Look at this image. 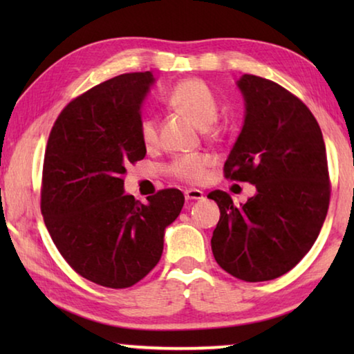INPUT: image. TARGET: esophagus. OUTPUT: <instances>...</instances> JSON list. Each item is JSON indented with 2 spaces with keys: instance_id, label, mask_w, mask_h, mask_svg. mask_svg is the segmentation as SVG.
<instances>
[{
  "instance_id": "obj_1",
  "label": "esophagus",
  "mask_w": 354,
  "mask_h": 354,
  "mask_svg": "<svg viewBox=\"0 0 354 354\" xmlns=\"http://www.w3.org/2000/svg\"><path fill=\"white\" fill-rule=\"evenodd\" d=\"M184 196L187 201H200L205 198V195H203V192L200 189H189L184 192Z\"/></svg>"
}]
</instances>
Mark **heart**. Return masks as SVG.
Masks as SVG:
<instances>
[{
  "label": "heart",
  "mask_w": 354,
  "mask_h": 354,
  "mask_svg": "<svg viewBox=\"0 0 354 354\" xmlns=\"http://www.w3.org/2000/svg\"><path fill=\"white\" fill-rule=\"evenodd\" d=\"M165 103L171 109L184 113L196 127L207 129L217 120L218 106L214 93L200 80H183L176 82L165 95ZM140 140L147 148L158 143V123L153 117H145L139 127ZM212 159L205 154L183 156L171 164L170 170L179 179L189 183H200L206 178Z\"/></svg>",
  "instance_id": "obj_1"
}]
</instances>
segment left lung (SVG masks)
<instances>
[{
    "instance_id": "1",
    "label": "left lung",
    "mask_w": 354,
    "mask_h": 354,
    "mask_svg": "<svg viewBox=\"0 0 354 354\" xmlns=\"http://www.w3.org/2000/svg\"><path fill=\"white\" fill-rule=\"evenodd\" d=\"M243 124L225 162V176L256 185L234 206L223 190L207 198L220 209L211 239L215 261L248 283L292 270L313 248L329 206L326 148L319 123L277 82L242 75Z\"/></svg>"
}]
</instances>
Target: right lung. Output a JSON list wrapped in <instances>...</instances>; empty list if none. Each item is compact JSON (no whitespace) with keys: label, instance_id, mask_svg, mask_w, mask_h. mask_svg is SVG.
Returning a JSON list of instances; mask_svg holds the SVG:
<instances>
[{"label":"right lung","instance_id":"add662e5","mask_svg":"<svg viewBox=\"0 0 354 354\" xmlns=\"http://www.w3.org/2000/svg\"><path fill=\"white\" fill-rule=\"evenodd\" d=\"M151 71L112 77L65 107L48 139L41 214L53 242L95 284L124 289L159 262L184 195L160 190L147 205L124 194L127 167L145 158L139 134Z\"/></svg>","mask_w":354,"mask_h":354}]
</instances>
